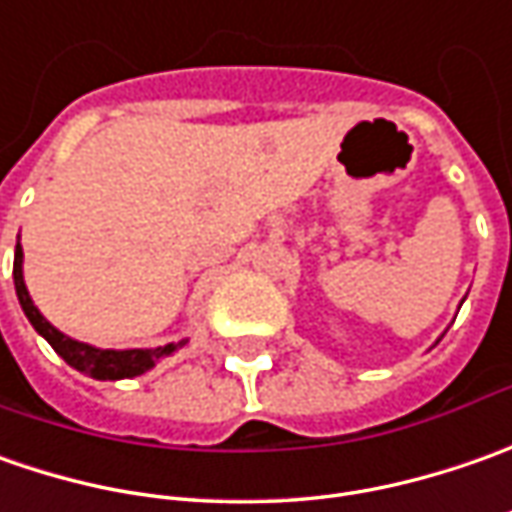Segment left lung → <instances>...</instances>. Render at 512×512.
Listing matches in <instances>:
<instances>
[{
    "label": "left lung",
    "instance_id": "left-lung-1",
    "mask_svg": "<svg viewBox=\"0 0 512 512\" xmlns=\"http://www.w3.org/2000/svg\"><path fill=\"white\" fill-rule=\"evenodd\" d=\"M436 343H439V340H436Z\"/></svg>",
    "mask_w": 512,
    "mask_h": 512
}]
</instances>
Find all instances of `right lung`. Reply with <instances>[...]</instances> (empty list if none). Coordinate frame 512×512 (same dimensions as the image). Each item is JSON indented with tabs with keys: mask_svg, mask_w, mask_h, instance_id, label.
<instances>
[{
	"mask_svg": "<svg viewBox=\"0 0 512 512\" xmlns=\"http://www.w3.org/2000/svg\"><path fill=\"white\" fill-rule=\"evenodd\" d=\"M22 263H25V252L16 240V252H13V286H16V297H19V306L25 311V317L30 320V326L36 328L47 343L53 345V351L62 357L70 368H76L81 374L93 379H133L147 374L150 368H155V362H161L169 354H175L181 343H167L158 345V348H96L90 343H79L73 337L62 334L59 328L47 320L42 311L36 309L33 297L25 286V274H22Z\"/></svg>",
	"mask_w": 512,
	"mask_h": 512,
	"instance_id": "1",
	"label": "right lung"
}]
</instances>
